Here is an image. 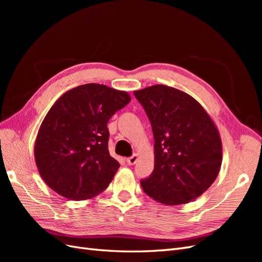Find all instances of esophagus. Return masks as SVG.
<instances>
[{"label": "esophagus", "mask_w": 262, "mask_h": 262, "mask_svg": "<svg viewBox=\"0 0 262 262\" xmlns=\"http://www.w3.org/2000/svg\"><path fill=\"white\" fill-rule=\"evenodd\" d=\"M138 160H139L138 154H133L131 157L126 158V163H128L129 165H134V164L138 162Z\"/></svg>", "instance_id": "esophagus-1"}]
</instances>
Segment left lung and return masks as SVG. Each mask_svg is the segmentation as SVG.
Wrapping results in <instances>:
<instances>
[{"label":"left lung","mask_w":262,"mask_h":262,"mask_svg":"<svg viewBox=\"0 0 262 262\" xmlns=\"http://www.w3.org/2000/svg\"><path fill=\"white\" fill-rule=\"evenodd\" d=\"M152 124L154 170L141 181L155 201L178 205L207 191L222 165L217 126L199 102L167 85L134 91Z\"/></svg>","instance_id":"obj_1"}]
</instances>
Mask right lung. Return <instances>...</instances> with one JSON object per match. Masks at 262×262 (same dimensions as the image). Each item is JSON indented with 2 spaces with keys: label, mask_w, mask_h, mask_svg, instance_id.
<instances>
[{
  "label": "right lung",
  "mask_w": 262,
  "mask_h": 262,
  "mask_svg": "<svg viewBox=\"0 0 262 262\" xmlns=\"http://www.w3.org/2000/svg\"><path fill=\"white\" fill-rule=\"evenodd\" d=\"M131 100L102 84L80 85L54 102L39 128L35 161L43 181L69 200L102 192L120 165L108 150L107 123Z\"/></svg>",
  "instance_id": "right-lung-1"
}]
</instances>
